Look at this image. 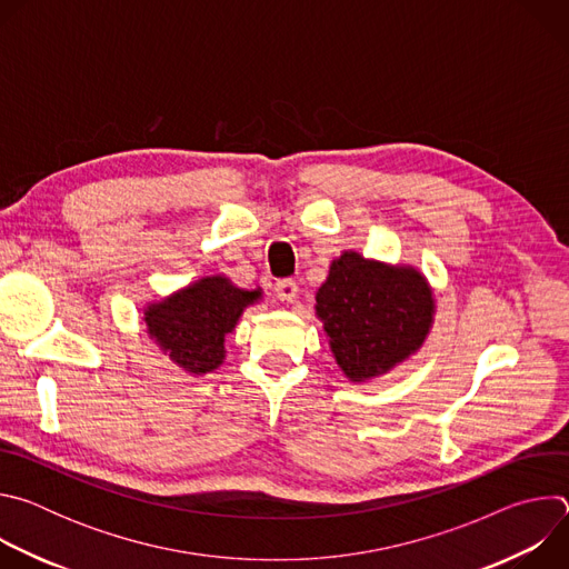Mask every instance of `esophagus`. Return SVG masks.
I'll list each match as a JSON object with an SVG mask.
<instances>
[{"instance_id": "esophagus-1", "label": "esophagus", "mask_w": 569, "mask_h": 569, "mask_svg": "<svg viewBox=\"0 0 569 569\" xmlns=\"http://www.w3.org/2000/svg\"><path fill=\"white\" fill-rule=\"evenodd\" d=\"M297 283L292 279H279L274 283V295L281 299V301H295L297 297Z\"/></svg>"}]
</instances>
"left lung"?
I'll list each match as a JSON object with an SVG mask.
<instances>
[{"label":"left lung","instance_id":"obj_1","mask_svg":"<svg viewBox=\"0 0 569 569\" xmlns=\"http://www.w3.org/2000/svg\"><path fill=\"white\" fill-rule=\"evenodd\" d=\"M317 315L342 371L367 380L415 353L432 323V292L412 268L345 252L317 290Z\"/></svg>","mask_w":569,"mask_h":569}]
</instances>
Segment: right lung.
<instances>
[{"mask_svg":"<svg viewBox=\"0 0 569 569\" xmlns=\"http://www.w3.org/2000/svg\"><path fill=\"white\" fill-rule=\"evenodd\" d=\"M261 297L240 290L222 277H207L187 290L146 310L148 333L191 373H207L224 358V336L231 333L242 308Z\"/></svg>","mask_w":569,"mask_h":569,"instance_id":"right-lung-1","label":"right lung"}]
</instances>
